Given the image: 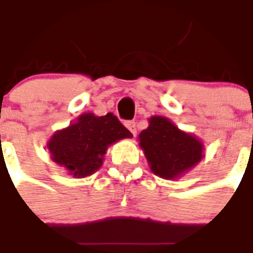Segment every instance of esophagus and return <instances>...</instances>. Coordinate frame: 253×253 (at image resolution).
I'll return each mask as SVG.
<instances>
[{"mask_svg":"<svg viewBox=\"0 0 253 253\" xmlns=\"http://www.w3.org/2000/svg\"><path fill=\"white\" fill-rule=\"evenodd\" d=\"M126 125V128L130 130V133L133 136H136V133H137V129H136V123L135 121H128V123L125 124Z\"/></svg>","mask_w":253,"mask_h":253,"instance_id":"esophagus-1","label":"esophagus"}]
</instances>
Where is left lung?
I'll return each instance as SVG.
<instances>
[{"label": "left lung", "instance_id": "left-lung-1", "mask_svg": "<svg viewBox=\"0 0 253 253\" xmlns=\"http://www.w3.org/2000/svg\"><path fill=\"white\" fill-rule=\"evenodd\" d=\"M139 146L150 169L165 180H174L193 169L204 157L203 141L178 129L169 118L152 116L139 135Z\"/></svg>", "mask_w": 253, "mask_h": 253}]
</instances>
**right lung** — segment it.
<instances>
[{"label":"right lung","instance_id":"right-lung-1","mask_svg":"<svg viewBox=\"0 0 253 253\" xmlns=\"http://www.w3.org/2000/svg\"><path fill=\"white\" fill-rule=\"evenodd\" d=\"M132 133L113 113L95 116L84 113L64 129L57 130L47 141L53 162L60 165L75 178H84L101 169L109 146Z\"/></svg>","mask_w":253,"mask_h":253}]
</instances>
